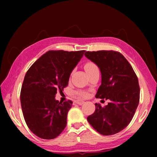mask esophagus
Instances as JSON below:
<instances>
[{
    "label": "esophagus",
    "instance_id": "obj_1",
    "mask_svg": "<svg viewBox=\"0 0 157 157\" xmlns=\"http://www.w3.org/2000/svg\"><path fill=\"white\" fill-rule=\"evenodd\" d=\"M75 103H77V104L79 105H82L84 103V101H81V100H77V101H75Z\"/></svg>",
    "mask_w": 157,
    "mask_h": 157
}]
</instances>
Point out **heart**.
<instances>
[{
    "label": "heart",
    "instance_id": "1",
    "mask_svg": "<svg viewBox=\"0 0 157 157\" xmlns=\"http://www.w3.org/2000/svg\"><path fill=\"white\" fill-rule=\"evenodd\" d=\"M84 69H85V71H86V73H88V74L96 71V70H98L97 66H96L94 63L92 62L86 63L84 65ZM77 94H78L79 96H80V97L86 98L88 96V92L86 91L79 90L78 92H77Z\"/></svg>",
    "mask_w": 157,
    "mask_h": 157
}]
</instances>
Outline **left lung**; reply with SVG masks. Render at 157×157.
<instances>
[{
    "mask_svg": "<svg viewBox=\"0 0 157 157\" xmlns=\"http://www.w3.org/2000/svg\"><path fill=\"white\" fill-rule=\"evenodd\" d=\"M86 57L98 66L101 84L96 98L110 100L105 107L96 103V109L88 121L100 134H115L128 125L140 100L137 76L121 53L113 51L86 52Z\"/></svg>",
    "mask_w": 157,
    "mask_h": 157,
    "instance_id": "left-lung-1",
    "label": "left lung"
}]
</instances>
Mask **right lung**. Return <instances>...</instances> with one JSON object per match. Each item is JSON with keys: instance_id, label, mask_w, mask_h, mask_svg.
Masks as SVG:
<instances>
[{"instance_id": "add662e5", "label": "right lung", "mask_w": 157, "mask_h": 157, "mask_svg": "<svg viewBox=\"0 0 157 157\" xmlns=\"http://www.w3.org/2000/svg\"><path fill=\"white\" fill-rule=\"evenodd\" d=\"M85 52L48 51L26 73L20 101L26 124L38 137L51 140L65 129L73 102L62 103L55 95L68 85L70 75Z\"/></svg>"}]
</instances>
